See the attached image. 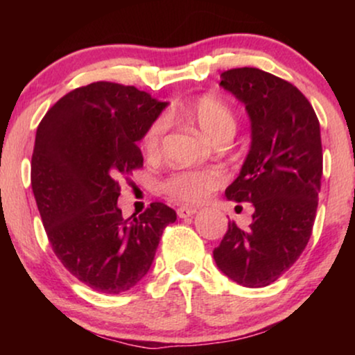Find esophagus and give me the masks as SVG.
<instances>
[{
  "label": "esophagus",
  "mask_w": 355,
  "mask_h": 355,
  "mask_svg": "<svg viewBox=\"0 0 355 355\" xmlns=\"http://www.w3.org/2000/svg\"><path fill=\"white\" fill-rule=\"evenodd\" d=\"M197 213V208H193V207H181V208H178V216L179 218H184V220H186V218H191V216H193Z\"/></svg>",
  "instance_id": "esophagus-1"
}]
</instances>
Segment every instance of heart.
I'll return each instance as SVG.
<instances>
[{
  "label": "heart",
  "mask_w": 355,
  "mask_h": 355,
  "mask_svg": "<svg viewBox=\"0 0 355 355\" xmlns=\"http://www.w3.org/2000/svg\"><path fill=\"white\" fill-rule=\"evenodd\" d=\"M176 116H182L196 125L200 132L218 142L231 139L236 130V118L230 106L215 95H202L192 103H187L174 111ZM166 130V119H155L145 130L142 147L148 155H157L162 147V140ZM225 178L215 169H182L173 173L164 182V191L178 200L189 203H200L207 200L213 191L221 186Z\"/></svg>",
  "instance_id": "1"
}]
</instances>
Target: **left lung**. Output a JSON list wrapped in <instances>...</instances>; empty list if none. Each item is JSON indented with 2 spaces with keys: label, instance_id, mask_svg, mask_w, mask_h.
Wrapping results in <instances>:
<instances>
[{
  "label": "left lung",
  "instance_id": "8db88e82",
  "mask_svg": "<svg viewBox=\"0 0 355 355\" xmlns=\"http://www.w3.org/2000/svg\"><path fill=\"white\" fill-rule=\"evenodd\" d=\"M220 85L250 119L249 153L225 196L255 211L247 231L230 221L213 259L234 283L263 288L294 265L312 234L323 173L320 123L297 87L270 72L225 71Z\"/></svg>",
  "mask_w": 355,
  "mask_h": 355
}]
</instances>
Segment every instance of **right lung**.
<instances>
[{
	"mask_svg": "<svg viewBox=\"0 0 355 355\" xmlns=\"http://www.w3.org/2000/svg\"><path fill=\"white\" fill-rule=\"evenodd\" d=\"M168 106L135 87L94 82L58 100L37 128L32 191L61 263L89 288L119 294L153 263L176 211L155 202L124 220L118 179L142 168L137 147Z\"/></svg>",
	"mask_w": 355,
	"mask_h": 355,
	"instance_id": "right-lung-1",
	"label": "right lung"
}]
</instances>
